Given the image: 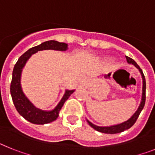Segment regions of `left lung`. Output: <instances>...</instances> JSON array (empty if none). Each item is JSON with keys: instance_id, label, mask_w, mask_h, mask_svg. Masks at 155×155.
I'll return each instance as SVG.
<instances>
[{"instance_id": "left-lung-1", "label": "left lung", "mask_w": 155, "mask_h": 155, "mask_svg": "<svg viewBox=\"0 0 155 155\" xmlns=\"http://www.w3.org/2000/svg\"><path fill=\"white\" fill-rule=\"evenodd\" d=\"M126 59H127V61L129 64H134L137 68L140 71V74L142 75V78H143V93H142V101L140 102V105L139 108H138L137 110L136 111V113H134L131 118L129 119L128 120L125 121L124 123H122V124H118V125L115 126H111V127H98V126H95L94 124H92L91 123H90L88 120H87V123L92 127L93 129H94L95 130L99 131V132L105 133V134H119V133H121L123 131L126 130H128V129L130 128L133 125H134L135 123H136L137 120L139 117L140 113H141L142 109H143V106L145 105V101H146V81H145V77L143 74V71H142L141 68H140L139 65L137 64L135 61L133 60L130 57H127L126 56Z\"/></svg>"}]
</instances>
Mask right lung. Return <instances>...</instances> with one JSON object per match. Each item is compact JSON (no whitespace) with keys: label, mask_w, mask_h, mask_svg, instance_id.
<instances>
[{"label":"right lung","mask_w":155,"mask_h":155,"mask_svg":"<svg viewBox=\"0 0 155 155\" xmlns=\"http://www.w3.org/2000/svg\"><path fill=\"white\" fill-rule=\"evenodd\" d=\"M68 49V44L64 42H59L57 41L50 40L42 42L40 45L31 48L28 51L23 53L19 57L17 63L14 67L12 72V79L11 82L10 91L12 94V101L15 105L18 113L28 122L34 124H46L54 121L58 117L59 112L64 105L65 101L68 97L74 92L72 91H66L64 97L61 101L59 102L57 107L52 111H42L38 109L33 106V105L27 99V98L23 94L20 84L21 73L23 67L25 66L28 59L31 57V54L43 50H55L64 51Z\"/></svg>","instance_id":"obj_1"}]
</instances>
